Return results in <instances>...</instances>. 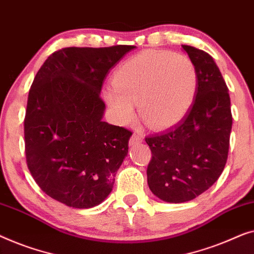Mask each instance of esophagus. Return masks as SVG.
<instances>
[{
    "label": "esophagus",
    "mask_w": 254,
    "mask_h": 254,
    "mask_svg": "<svg viewBox=\"0 0 254 254\" xmlns=\"http://www.w3.org/2000/svg\"><path fill=\"white\" fill-rule=\"evenodd\" d=\"M142 140H144V137H142L141 134L133 133V135H132L131 139H130V145L139 144V142H142Z\"/></svg>",
    "instance_id": "34e87169"
}]
</instances>
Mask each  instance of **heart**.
I'll return each instance as SVG.
<instances>
[{"mask_svg":"<svg viewBox=\"0 0 254 254\" xmlns=\"http://www.w3.org/2000/svg\"><path fill=\"white\" fill-rule=\"evenodd\" d=\"M197 88V70L188 56L144 52L117 67L113 86L103 90V98L120 124L133 122L137 105L142 122L162 130L188 115Z\"/></svg>","mask_w":254,"mask_h":254,"instance_id":"heart-1","label":"heart"}]
</instances>
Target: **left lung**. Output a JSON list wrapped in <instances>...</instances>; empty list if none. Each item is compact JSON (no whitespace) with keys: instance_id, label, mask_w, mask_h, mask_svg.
<instances>
[{"instance_id":"obj_1","label":"left lung","mask_w":254,"mask_h":254,"mask_svg":"<svg viewBox=\"0 0 254 254\" xmlns=\"http://www.w3.org/2000/svg\"><path fill=\"white\" fill-rule=\"evenodd\" d=\"M182 47L197 70L194 102L174 127L146 138L152 151L148 187L171 203L190 201L215 183L226 166L233 127L230 96L215 61L200 49Z\"/></svg>"}]
</instances>
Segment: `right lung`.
<instances>
[{"label": "right lung", "mask_w": 254, "mask_h": 254, "mask_svg": "<svg viewBox=\"0 0 254 254\" xmlns=\"http://www.w3.org/2000/svg\"><path fill=\"white\" fill-rule=\"evenodd\" d=\"M134 46L69 47L48 57L28 93L24 122L30 173L49 197L92 208L108 197L132 132L103 122L100 93Z\"/></svg>", "instance_id": "right-lung-1"}]
</instances>
